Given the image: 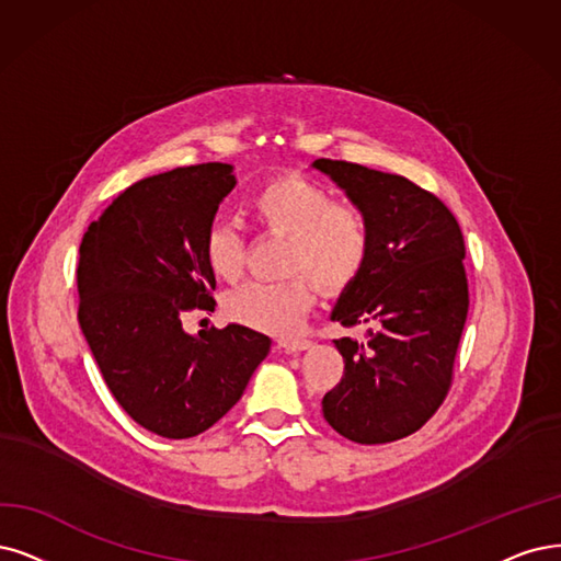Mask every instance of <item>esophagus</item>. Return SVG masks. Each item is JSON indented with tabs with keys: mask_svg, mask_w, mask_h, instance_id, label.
<instances>
[{
	"mask_svg": "<svg viewBox=\"0 0 561 561\" xmlns=\"http://www.w3.org/2000/svg\"><path fill=\"white\" fill-rule=\"evenodd\" d=\"M309 340H305V337H288V340H279L277 342V348H284V351H288V354H296V351H305V348H309Z\"/></svg>",
	"mask_w": 561,
	"mask_h": 561,
	"instance_id": "34e87169",
	"label": "esophagus"
}]
</instances>
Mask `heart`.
<instances>
[{
    "mask_svg": "<svg viewBox=\"0 0 561 561\" xmlns=\"http://www.w3.org/2000/svg\"><path fill=\"white\" fill-rule=\"evenodd\" d=\"M249 215L265 233L286 236L279 282H247L224 298L226 317L270 335L294 333L314 302L317 286L340 294L354 284L375 244L371 219L356 203L335 201L333 192L305 175L263 182L249 198ZM203 256L213 275L236 282L244 249L236 221L215 219L203 238Z\"/></svg>",
    "mask_w": 561,
    "mask_h": 561,
    "instance_id": "b5f03b06",
    "label": "heart"
}]
</instances>
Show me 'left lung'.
Masks as SVG:
<instances>
[{"label":"left lung","mask_w":561,"mask_h":561,"mask_svg":"<svg viewBox=\"0 0 561 561\" xmlns=\"http://www.w3.org/2000/svg\"><path fill=\"white\" fill-rule=\"evenodd\" d=\"M371 219L375 244L363 275L344 288L330 319L365 325L342 337L340 383L323 419L356 444H388L421 430L446 400L469 312L465 238L448 207L402 175L317 159Z\"/></svg>","instance_id":"obj_1"}]
</instances>
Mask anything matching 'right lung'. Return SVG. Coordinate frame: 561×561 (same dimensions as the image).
I'll use <instances>...</instances> for the list:
<instances>
[{
	"mask_svg": "<svg viewBox=\"0 0 561 561\" xmlns=\"http://www.w3.org/2000/svg\"><path fill=\"white\" fill-rule=\"evenodd\" d=\"M233 186V165L219 161L145 178L80 242L82 335L117 404L165 439L213 427L270 351L267 335L238 323L182 328L186 312H215L203 238Z\"/></svg>",
	"mask_w": 561,
	"mask_h": 561,
	"instance_id": "add662e5",
	"label": "right lung"
}]
</instances>
